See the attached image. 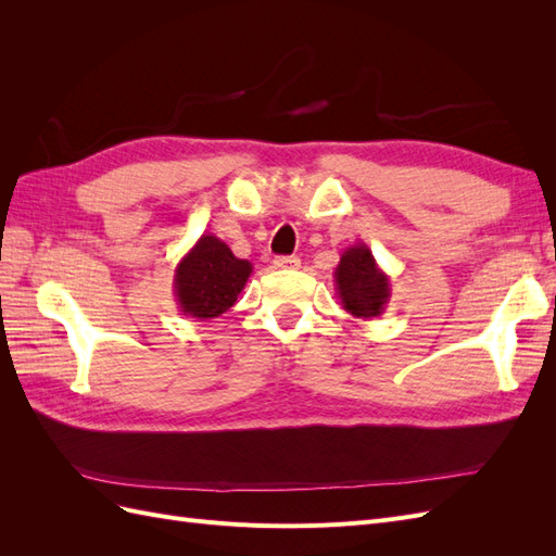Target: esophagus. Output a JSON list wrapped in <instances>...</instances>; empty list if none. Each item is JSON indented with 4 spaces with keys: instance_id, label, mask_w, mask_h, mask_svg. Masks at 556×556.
<instances>
[{
    "instance_id": "1",
    "label": "esophagus",
    "mask_w": 556,
    "mask_h": 556,
    "mask_svg": "<svg viewBox=\"0 0 556 556\" xmlns=\"http://www.w3.org/2000/svg\"><path fill=\"white\" fill-rule=\"evenodd\" d=\"M301 264L299 257H276L274 260V266L276 268H296Z\"/></svg>"
}]
</instances>
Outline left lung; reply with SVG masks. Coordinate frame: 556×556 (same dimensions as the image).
<instances>
[{
	"mask_svg": "<svg viewBox=\"0 0 556 556\" xmlns=\"http://www.w3.org/2000/svg\"><path fill=\"white\" fill-rule=\"evenodd\" d=\"M333 285L343 311L362 319L382 315L392 296L390 276L378 266L366 243L343 250L339 266L333 268Z\"/></svg>",
	"mask_w": 556,
	"mask_h": 556,
	"instance_id": "1",
	"label": "left lung"
}]
</instances>
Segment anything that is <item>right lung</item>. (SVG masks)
Here are the masks:
<instances>
[{
  "mask_svg": "<svg viewBox=\"0 0 556 556\" xmlns=\"http://www.w3.org/2000/svg\"><path fill=\"white\" fill-rule=\"evenodd\" d=\"M250 274L248 260H239L213 233H201L174 274V296L180 313L197 319L220 317L237 304Z\"/></svg>",
  "mask_w": 556,
  "mask_h": 556,
  "instance_id": "obj_1",
  "label": "right lung"
}]
</instances>
